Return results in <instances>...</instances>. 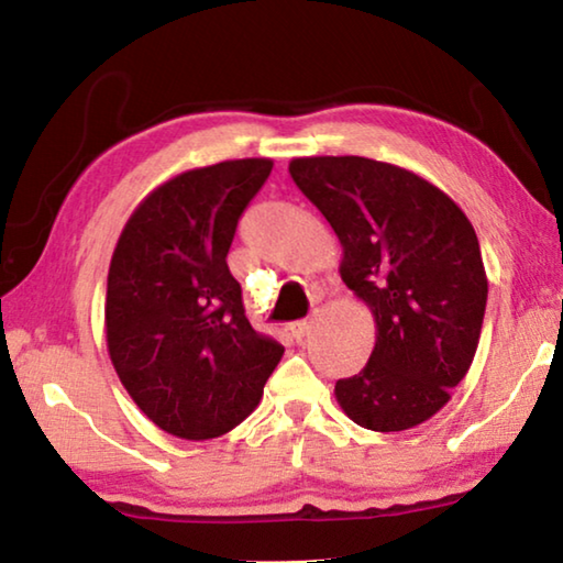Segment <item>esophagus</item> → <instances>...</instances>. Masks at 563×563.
Segmentation results:
<instances>
[{
  "mask_svg": "<svg viewBox=\"0 0 563 563\" xmlns=\"http://www.w3.org/2000/svg\"><path fill=\"white\" fill-rule=\"evenodd\" d=\"M310 328H312L310 320H298V322H290L288 330H290V335H292L295 342H302L305 335H308V332H310Z\"/></svg>",
  "mask_w": 563,
  "mask_h": 563,
  "instance_id": "1",
  "label": "esophagus"
}]
</instances>
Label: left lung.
<instances>
[{
  "mask_svg": "<svg viewBox=\"0 0 563 563\" xmlns=\"http://www.w3.org/2000/svg\"><path fill=\"white\" fill-rule=\"evenodd\" d=\"M288 170L338 235L342 283L375 318L373 355L338 379V405L365 430H412L450 402L479 345L489 283L470 218L385 161L302 156Z\"/></svg>",
  "mask_w": 563,
  "mask_h": 563,
  "instance_id": "left-lung-1",
  "label": "left lung"
}]
</instances>
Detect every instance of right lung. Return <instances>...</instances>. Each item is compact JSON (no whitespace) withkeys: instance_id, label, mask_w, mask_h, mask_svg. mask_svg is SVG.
<instances>
[{"instance_id":"add662e5","label":"right lung","mask_w":563,"mask_h":563,"mask_svg":"<svg viewBox=\"0 0 563 563\" xmlns=\"http://www.w3.org/2000/svg\"><path fill=\"white\" fill-rule=\"evenodd\" d=\"M271 170V158L188 168L151 190L113 247L109 357L141 412L178 440H216L241 424L285 352L251 328L225 263L238 218Z\"/></svg>"}]
</instances>
